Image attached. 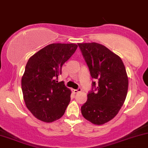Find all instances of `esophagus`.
Wrapping results in <instances>:
<instances>
[{"instance_id":"esophagus-1","label":"esophagus","mask_w":148,"mask_h":148,"mask_svg":"<svg viewBox=\"0 0 148 148\" xmlns=\"http://www.w3.org/2000/svg\"><path fill=\"white\" fill-rule=\"evenodd\" d=\"M73 92L74 93H77V92H80V91H82V89L80 88V87H79V88H77V89H73Z\"/></svg>"}]
</instances>
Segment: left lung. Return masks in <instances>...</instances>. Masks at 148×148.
I'll return each instance as SVG.
<instances>
[{
  "mask_svg": "<svg viewBox=\"0 0 148 148\" xmlns=\"http://www.w3.org/2000/svg\"><path fill=\"white\" fill-rule=\"evenodd\" d=\"M89 68L92 81L86 102L81 106L84 118L101 125L114 119L128 92L126 71L120 57L97 43L77 44Z\"/></svg>",
  "mask_w": 148,
  "mask_h": 148,
  "instance_id": "8db88e82",
  "label": "left lung"
}]
</instances>
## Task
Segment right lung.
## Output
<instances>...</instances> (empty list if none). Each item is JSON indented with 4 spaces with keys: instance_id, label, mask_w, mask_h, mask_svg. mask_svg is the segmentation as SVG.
<instances>
[{
    "instance_id": "obj_1",
    "label": "right lung",
    "mask_w": 148,
    "mask_h": 148,
    "mask_svg": "<svg viewBox=\"0 0 148 148\" xmlns=\"http://www.w3.org/2000/svg\"><path fill=\"white\" fill-rule=\"evenodd\" d=\"M77 48L75 44H51L28 60L22 77V90L27 107L36 119L49 123L64 114L71 91L57 78L63 65Z\"/></svg>"
}]
</instances>
